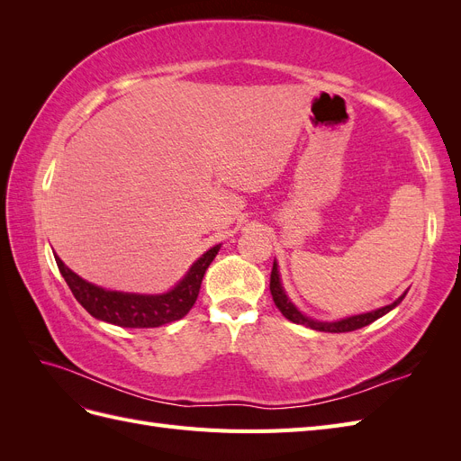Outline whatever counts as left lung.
I'll use <instances>...</instances> for the list:
<instances>
[{
  "mask_svg": "<svg viewBox=\"0 0 461 461\" xmlns=\"http://www.w3.org/2000/svg\"><path fill=\"white\" fill-rule=\"evenodd\" d=\"M271 296H273V302L278 308V312H281L288 321H292V323H298V325H305L310 327L313 330H321V332H350V330H356V329H361L366 325H371L373 321H376L379 317L386 315L388 312H393L396 305L406 298L408 292H403V294L394 300L393 303L384 305V308H379V310H373V312H367V313H359V315H352V317H344L340 321H317V319H312L308 315H303L294 303L290 302V298L286 296V292L283 288V283H281V273H278V263L273 261V271H271Z\"/></svg>",
  "mask_w": 461,
  "mask_h": 461,
  "instance_id": "1",
  "label": "left lung"
}]
</instances>
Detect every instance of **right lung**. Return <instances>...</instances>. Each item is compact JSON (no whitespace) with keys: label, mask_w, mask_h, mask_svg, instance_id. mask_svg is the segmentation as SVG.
<instances>
[{"label":"right lung","mask_w":461,"mask_h":461,"mask_svg":"<svg viewBox=\"0 0 461 461\" xmlns=\"http://www.w3.org/2000/svg\"><path fill=\"white\" fill-rule=\"evenodd\" d=\"M219 249L221 244L209 248L192 263L186 275L163 294H134L95 286L68 269L59 256H55V261L73 296L92 317L124 329H151L183 319L192 310L200 294L202 278Z\"/></svg>","instance_id":"right-lung-1"}]
</instances>
